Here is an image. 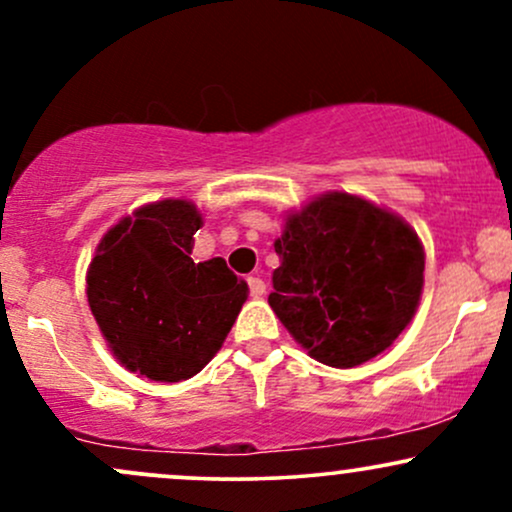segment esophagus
I'll return each instance as SVG.
<instances>
[{
    "label": "esophagus",
    "instance_id": "34e87169",
    "mask_svg": "<svg viewBox=\"0 0 512 512\" xmlns=\"http://www.w3.org/2000/svg\"><path fill=\"white\" fill-rule=\"evenodd\" d=\"M248 286L252 298H262L264 293H267V284H264L260 276H248Z\"/></svg>",
    "mask_w": 512,
    "mask_h": 512
}]
</instances>
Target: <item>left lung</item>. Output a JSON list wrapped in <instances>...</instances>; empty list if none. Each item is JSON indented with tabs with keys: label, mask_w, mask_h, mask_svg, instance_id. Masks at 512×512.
<instances>
[{
	"label": "left lung",
	"mask_w": 512,
	"mask_h": 512,
	"mask_svg": "<svg viewBox=\"0 0 512 512\" xmlns=\"http://www.w3.org/2000/svg\"><path fill=\"white\" fill-rule=\"evenodd\" d=\"M269 305L315 361L356 368L402 334L424 291L426 252L395 211L325 192L284 219Z\"/></svg>",
	"instance_id": "left-lung-1"
}]
</instances>
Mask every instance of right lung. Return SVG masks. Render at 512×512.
Masks as SVG:
<instances>
[{
  "mask_svg": "<svg viewBox=\"0 0 512 512\" xmlns=\"http://www.w3.org/2000/svg\"><path fill=\"white\" fill-rule=\"evenodd\" d=\"M202 214L187 199L134 209L98 243L86 298L113 356L132 373L180 383L202 370L248 301L226 260H192Z\"/></svg>",
  "mask_w": 512,
  "mask_h": 512,
  "instance_id": "1",
  "label": "right lung"
}]
</instances>
